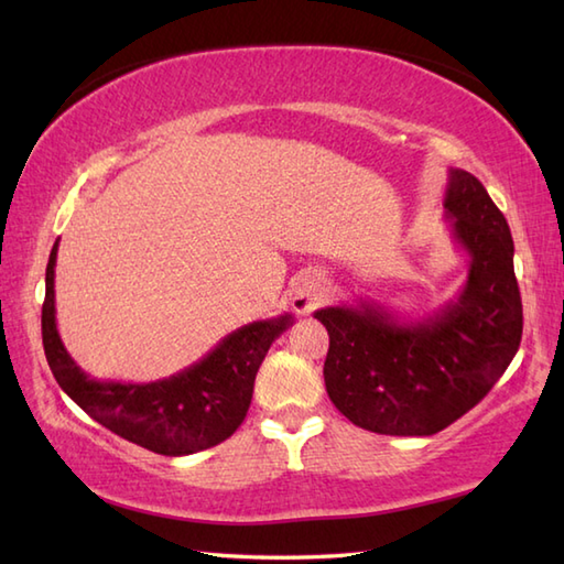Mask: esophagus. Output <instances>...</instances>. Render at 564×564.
Returning <instances> with one entry per match:
<instances>
[{
  "instance_id": "34e87169",
  "label": "esophagus",
  "mask_w": 564,
  "mask_h": 564,
  "mask_svg": "<svg viewBox=\"0 0 564 564\" xmlns=\"http://www.w3.org/2000/svg\"><path fill=\"white\" fill-rule=\"evenodd\" d=\"M291 305L295 313L307 315L313 313V310L322 303V297H325V275L315 269H305L295 275L291 281Z\"/></svg>"
}]
</instances>
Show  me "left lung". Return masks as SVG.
I'll return each instance as SVG.
<instances>
[{
    "label": "left lung",
    "mask_w": 564,
    "mask_h": 564,
    "mask_svg": "<svg viewBox=\"0 0 564 564\" xmlns=\"http://www.w3.org/2000/svg\"><path fill=\"white\" fill-rule=\"evenodd\" d=\"M443 215L470 263L458 295L434 315L373 301L327 305L325 386L351 424L386 436H431L495 388L517 356L523 307L507 218L465 170H448Z\"/></svg>",
    "instance_id": "obj_1"
}]
</instances>
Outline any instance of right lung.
<instances>
[{
  "label": "right lung",
  "instance_id": "obj_1",
  "mask_svg": "<svg viewBox=\"0 0 564 564\" xmlns=\"http://www.w3.org/2000/svg\"><path fill=\"white\" fill-rule=\"evenodd\" d=\"M57 242L45 269L43 349L57 386L94 422L160 455H191L218 446L245 422L257 370L271 344L293 325V315L257 319L235 329L182 373L154 382L89 378L59 339L55 322Z\"/></svg>",
  "mask_w": 564,
  "mask_h": 564
}]
</instances>
